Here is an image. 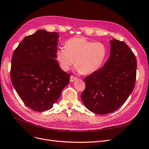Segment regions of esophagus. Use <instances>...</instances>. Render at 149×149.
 Here are the masks:
<instances>
[{"mask_svg": "<svg viewBox=\"0 0 149 149\" xmlns=\"http://www.w3.org/2000/svg\"><path fill=\"white\" fill-rule=\"evenodd\" d=\"M77 78L76 77H74V76H73V75H71L70 78V81L71 82H73L75 81V80H77Z\"/></svg>", "mask_w": 149, "mask_h": 149, "instance_id": "obj_1", "label": "esophagus"}]
</instances>
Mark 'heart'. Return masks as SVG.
I'll return each mask as SVG.
<instances>
[{
	"label": "heart",
	"mask_w": 149,
	"mask_h": 149,
	"mask_svg": "<svg viewBox=\"0 0 149 149\" xmlns=\"http://www.w3.org/2000/svg\"><path fill=\"white\" fill-rule=\"evenodd\" d=\"M107 54V47L102 42L74 37L65 42V48L57 50L56 59L63 70H69L75 63L78 72L90 75L103 65Z\"/></svg>",
	"instance_id": "1"
}]
</instances>
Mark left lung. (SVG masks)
Masks as SVG:
<instances>
[{
	"mask_svg": "<svg viewBox=\"0 0 149 149\" xmlns=\"http://www.w3.org/2000/svg\"><path fill=\"white\" fill-rule=\"evenodd\" d=\"M109 58L104 66L84 79L81 98L90 111L104 115L116 111L128 99L135 84L137 60L124 42L110 40Z\"/></svg>",
	"mask_w": 149,
	"mask_h": 149,
	"instance_id": "left-lung-1",
	"label": "left lung"
}]
</instances>
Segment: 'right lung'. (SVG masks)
Masks as SVG:
<instances>
[{"label":"right lung","instance_id":"obj_1","mask_svg":"<svg viewBox=\"0 0 149 149\" xmlns=\"http://www.w3.org/2000/svg\"><path fill=\"white\" fill-rule=\"evenodd\" d=\"M58 33L39 30L25 37L12 55L10 78L25 105L37 112L52 109L70 75L56 59Z\"/></svg>","mask_w":149,"mask_h":149}]
</instances>
